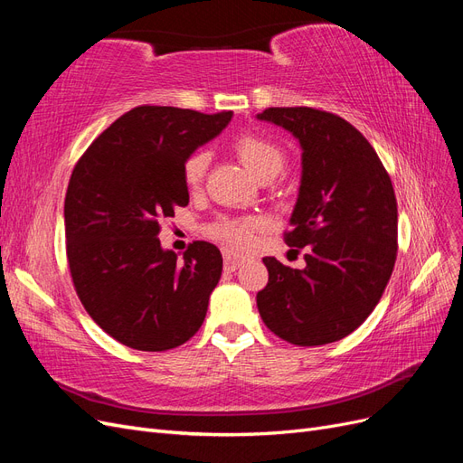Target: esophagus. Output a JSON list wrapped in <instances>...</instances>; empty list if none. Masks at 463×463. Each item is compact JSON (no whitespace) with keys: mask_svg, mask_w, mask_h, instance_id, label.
Wrapping results in <instances>:
<instances>
[{"mask_svg":"<svg viewBox=\"0 0 463 463\" xmlns=\"http://www.w3.org/2000/svg\"><path fill=\"white\" fill-rule=\"evenodd\" d=\"M249 259L247 257H243V255H235V253H228L223 255V269L226 270H230V272H233V270H237L240 269V266L243 264V262H247Z\"/></svg>","mask_w":463,"mask_h":463,"instance_id":"obj_1","label":"esophagus"}]
</instances>
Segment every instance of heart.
<instances>
[{
  "label": "heart",
  "instance_id": "heart-1",
  "mask_svg": "<svg viewBox=\"0 0 463 463\" xmlns=\"http://www.w3.org/2000/svg\"><path fill=\"white\" fill-rule=\"evenodd\" d=\"M233 150L247 170L259 181L274 179L284 172L288 156L282 145L262 133H241L233 141ZM210 156L206 150H194L184 162V181L187 189L194 191L203 185ZM262 228L257 218H220L210 226V233L216 240L237 249H245L255 240V233Z\"/></svg>",
  "mask_w": 463,
  "mask_h": 463
}]
</instances>
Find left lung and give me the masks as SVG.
<instances>
[{"mask_svg": "<svg viewBox=\"0 0 463 463\" xmlns=\"http://www.w3.org/2000/svg\"><path fill=\"white\" fill-rule=\"evenodd\" d=\"M259 119L303 148V175L284 241L305 249L303 270L264 257L262 322L296 345H322L359 328L381 301L398 255V203L390 175L352 123L307 106L266 108Z\"/></svg>", "mask_w": 463, "mask_h": 463, "instance_id": "1", "label": "left lung"}]
</instances>
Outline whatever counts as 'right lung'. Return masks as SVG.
<instances>
[{"label": "right lung", "mask_w": 463, "mask_h": 463, "mask_svg": "<svg viewBox=\"0 0 463 463\" xmlns=\"http://www.w3.org/2000/svg\"><path fill=\"white\" fill-rule=\"evenodd\" d=\"M232 111L137 106L96 137L65 194V249L77 296L119 344L165 352L193 338L222 276V255L193 241L177 260L160 247V220L189 204L184 162Z\"/></svg>", "instance_id": "add662e5"}]
</instances>
